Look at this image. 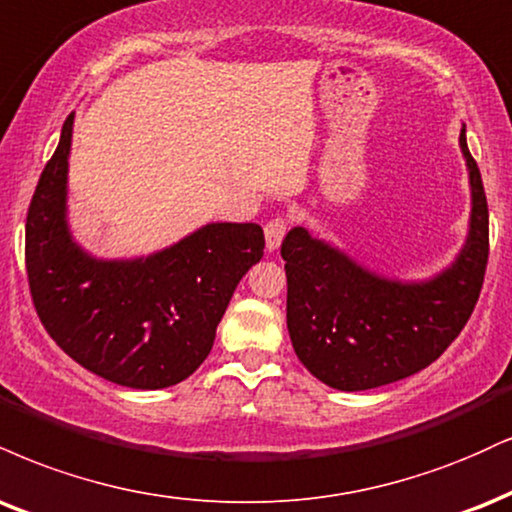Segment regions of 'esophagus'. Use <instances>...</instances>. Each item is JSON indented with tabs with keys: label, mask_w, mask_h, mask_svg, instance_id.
Masks as SVG:
<instances>
[{
	"label": "esophagus",
	"mask_w": 512,
	"mask_h": 512,
	"mask_svg": "<svg viewBox=\"0 0 512 512\" xmlns=\"http://www.w3.org/2000/svg\"><path fill=\"white\" fill-rule=\"evenodd\" d=\"M288 231V221L283 217H276L272 221H267V226H264V238H267V250L274 252L276 248L281 245L283 236H286Z\"/></svg>",
	"instance_id": "1"
}]
</instances>
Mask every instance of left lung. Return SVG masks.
<instances>
[{
    "label": "left lung",
    "instance_id": "1",
    "mask_svg": "<svg viewBox=\"0 0 512 512\" xmlns=\"http://www.w3.org/2000/svg\"><path fill=\"white\" fill-rule=\"evenodd\" d=\"M460 150L470 171V231L455 262L434 279H386L303 226L283 238L288 334L298 360L331 389L367 391L420 372L470 319L489 260V207L465 128Z\"/></svg>",
    "mask_w": 512,
    "mask_h": 512
}]
</instances>
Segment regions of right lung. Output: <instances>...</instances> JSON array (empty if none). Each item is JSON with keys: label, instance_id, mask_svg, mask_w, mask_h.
<instances>
[{"label": "right lung", "instance_id": "1", "mask_svg": "<svg viewBox=\"0 0 512 512\" xmlns=\"http://www.w3.org/2000/svg\"><path fill=\"white\" fill-rule=\"evenodd\" d=\"M73 114L64 121L26 219V272L47 334L97 377L128 389L188 379L214 346L238 281L262 260L257 224H207L135 260H97L66 221Z\"/></svg>", "mask_w": 512, "mask_h": 512}]
</instances>
